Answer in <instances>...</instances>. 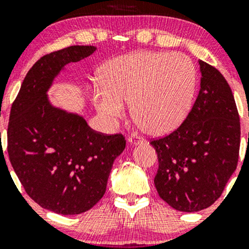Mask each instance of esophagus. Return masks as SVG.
<instances>
[{"mask_svg":"<svg viewBox=\"0 0 249 249\" xmlns=\"http://www.w3.org/2000/svg\"><path fill=\"white\" fill-rule=\"evenodd\" d=\"M145 141L142 139V137L141 136H136V134H133V136L128 137L127 138V142L130 145H139V144H142Z\"/></svg>","mask_w":249,"mask_h":249,"instance_id":"34e87169","label":"esophagus"}]
</instances>
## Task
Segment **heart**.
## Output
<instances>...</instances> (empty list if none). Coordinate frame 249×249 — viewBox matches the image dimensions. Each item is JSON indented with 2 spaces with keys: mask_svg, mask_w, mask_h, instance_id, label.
Masks as SVG:
<instances>
[{
  "mask_svg": "<svg viewBox=\"0 0 249 249\" xmlns=\"http://www.w3.org/2000/svg\"><path fill=\"white\" fill-rule=\"evenodd\" d=\"M196 72L182 53L139 51L112 59L91 92L96 110L108 124L124 116L126 103L148 132L164 134L184 122L192 107Z\"/></svg>",
  "mask_w": 249,
  "mask_h": 249,
  "instance_id": "obj_1",
  "label": "heart"
}]
</instances>
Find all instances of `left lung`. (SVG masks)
<instances>
[{
  "mask_svg": "<svg viewBox=\"0 0 249 249\" xmlns=\"http://www.w3.org/2000/svg\"><path fill=\"white\" fill-rule=\"evenodd\" d=\"M200 90L184 123L151 142L158 154L154 185L159 196L180 212H198L221 196L236 170L240 118L225 77L200 61Z\"/></svg>",
  "mask_w": 249,
  "mask_h": 249,
  "instance_id": "left-lung-1",
  "label": "left lung"
}]
</instances>
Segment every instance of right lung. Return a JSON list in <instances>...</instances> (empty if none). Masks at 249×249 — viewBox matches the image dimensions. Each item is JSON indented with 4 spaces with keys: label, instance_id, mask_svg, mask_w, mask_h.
Masks as SVG:
<instances>
[{
    "label": "right lung",
    "instance_id": "add662e5",
    "mask_svg": "<svg viewBox=\"0 0 249 249\" xmlns=\"http://www.w3.org/2000/svg\"><path fill=\"white\" fill-rule=\"evenodd\" d=\"M96 49L72 45L43 56L28 71L11 105V166L34 201L63 215L87 212L102 199L113 161L126 145L123 134L96 132L83 116L53 107L48 97L65 65Z\"/></svg>",
    "mask_w": 249,
    "mask_h": 249
}]
</instances>
